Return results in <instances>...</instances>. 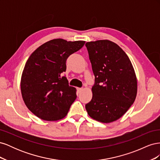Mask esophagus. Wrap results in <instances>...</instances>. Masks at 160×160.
I'll return each mask as SVG.
<instances>
[{
	"label": "esophagus",
	"mask_w": 160,
	"mask_h": 160,
	"mask_svg": "<svg viewBox=\"0 0 160 160\" xmlns=\"http://www.w3.org/2000/svg\"><path fill=\"white\" fill-rule=\"evenodd\" d=\"M77 91H78V93H81V92L82 91V90H83V88H77Z\"/></svg>",
	"instance_id": "esophagus-1"
}]
</instances>
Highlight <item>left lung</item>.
<instances>
[{"label": "left lung", "mask_w": 160, "mask_h": 160, "mask_svg": "<svg viewBox=\"0 0 160 160\" xmlns=\"http://www.w3.org/2000/svg\"><path fill=\"white\" fill-rule=\"evenodd\" d=\"M95 75L93 97L85 105L91 118L105 123L118 120L136 98L137 77L123 49L109 40L86 42Z\"/></svg>", "instance_id": "obj_1"}]
</instances>
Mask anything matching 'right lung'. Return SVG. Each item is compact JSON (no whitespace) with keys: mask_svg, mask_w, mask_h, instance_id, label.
<instances>
[{"mask_svg":"<svg viewBox=\"0 0 160 160\" xmlns=\"http://www.w3.org/2000/svg\"><path fill=\"white\" fill-rule=\"evenodd\" d=\"M85 41L55 38L34 51L21 76V90L27 108L45 121L64 118L74 102L76 89L61 74L66 71V61L83 47Z\"/></svg>","mask_w":160,"mask_h":160,"instance_id":"right-lung-1","label":"right lung"}]
</instances>
